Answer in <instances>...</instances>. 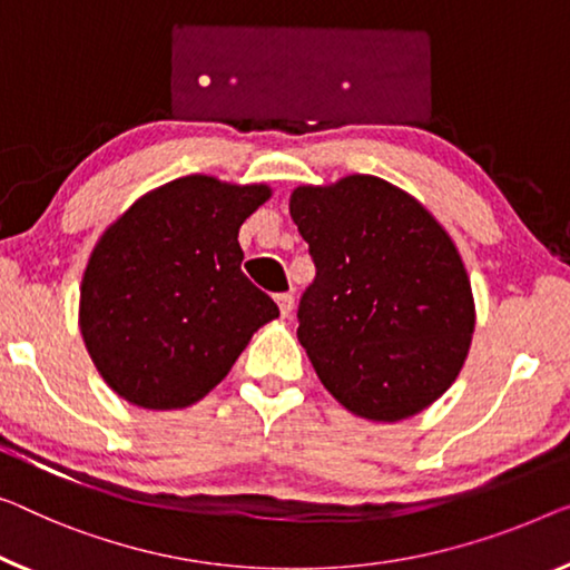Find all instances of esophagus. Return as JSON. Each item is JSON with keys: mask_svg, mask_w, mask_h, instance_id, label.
<instances>
[{"mask_svg": "<svg viewBox=\"0 0 570 570\" xmlns=\"http://www.w3.org/2000/svg\"><path fill=\"white\" fill-rule=\"evenodd\" d=\"M276 304L278 309H282V317H288L294 309V294L292 292H284V294H276Z\"/></svg>", "mask_w": 570, "mask_h": 570, "instance_id": "esophagus-1", "label": "esophagus"}]
</instances>
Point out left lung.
Masks as SVG:
<instances>
[{
  "label": "left lung",
  "mask_w": 570,
  "mask_h": 570,
  "mask_svg": "<svg viewBox=\"0 0 570 570\" xmlns=\"http://www.w3.org/2000/svg\"><path fill=\"white\" fill-rule=\"evenodd\" d=\"M288 212L317 268L296 335L322 384L366 420L422 412L453 384L473 335L471 282L453 240L376 176L299 186Z\"/></svg>",
  "instance_id": "8db88e82"
}]
</instances>
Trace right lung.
<instances>
[{"mask_svg": "<svg viewBox=\"0 0 570 570\" xmlns=\"http://www.w3.org/2000/svg\"><path fill=\"white\" fill-rule=\"evenodd\" d=\"M268 186L186 176L132 204L101 235L79 325L101 376L130 404L181 410L233 368L276 302L240 271V225Z\"/></svg>", "mask_w": 570, "mask_h": 570, "instance_id": "add662e5", "label": "right lung"}]
</instances>
